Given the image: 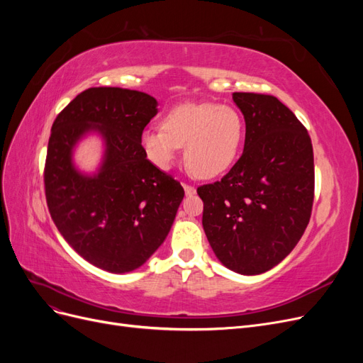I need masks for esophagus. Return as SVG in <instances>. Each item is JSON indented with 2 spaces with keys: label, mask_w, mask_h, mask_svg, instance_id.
<instances>
[{
  "label": "esophagus",
  "mask_w": 363,
  "mask_h": 363,
  "mask_svg": "<svg viewBox=\"0 0 363 363\" xmlns=\"http://www.w3.org/2000/svg\"><path fill=\"white\" fill-rule=\"evenodd\" d=\"M183 188H184V192H186V195H194L195 194V188L194 186H191V184H183Z\"/></svg>",
  "instance_id": "esophagus-1"
}]
</instances>
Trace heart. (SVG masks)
<instances>
[{
    "instance_id": "heart-1",
    "label": "heart",
    "mask_w": 363,
    "mask_h": 363,
    "mask_svg": "<svg viewBox=\"0 0 363 363\" xmlns=\"http://www.w3.org/2000/svg\"><path fill=\"white\" fill-rule=\"evenodd\" d=\"M244 119L236 108L215 103L182 104L163 116L162 130L147 128L140 147L147 159L167 169L183 145V157L201 179L232 167L244 138Z\"/></svg>"
}]
</instances>
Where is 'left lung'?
<instances>
[{"label":"left lung","mask_w":363,"mask_h":363,"mask_svg":"<svg viewBox=\"0 0 363 363\" xmlns=\"http://www.w3.org/2000/svg\"><path fill=\"white\" fill-rule=\"evenodd\" d=\"M245 119L242 156L221 182L200 186L203 228L224 267L256 276L286 257L309 224L315 168L311 136L276 96L235 92Z\"/></svg>","instance_id":"left-lung-1"}]
</instances>
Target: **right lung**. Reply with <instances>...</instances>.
Wrapping results in <instances>:
<instances>
[{"label": "right lung", "instance_id": "right-lung-1", "mask_svg": "<svg viewBox=\"0 0 363 363\" xmlns=\"http://www.w3.org/2000/svg\"><path fill=\"white\" fill-rule=\"evenodd\" d=\"M156 115L157 101L148 94L91 87L51 127L43 172L50 215L74 251L108 272L144 265L168 236L184 196L140 147ZM91 130L104 138L105 156L99 172L87 176L73 167L72 152Z\"/></svg>", "mask_w": 363, "mask_h": 363}]
</instances>
